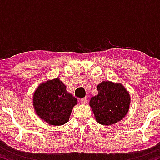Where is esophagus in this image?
I'll return each instance as SVG.
<instances>
[{
	"label": "esophagus",
	"instance_id": "34e87169",
	"mask_svg": "<svg viewBox=\"0 0 160 160\" xmlns=\"http://www.w3.org/2000/svg\"><path fill=\"white\" fill-rule=\"evenodd\" d=\"M80 102L82 104H86L88 102V98H81L80 99Z\"/></svg>",
	"mask_w": 160,
	"mask_h": 160
}]
</instances>
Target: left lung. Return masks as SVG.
<instances>
[{"mask_svg": "<svg viewBox=\"0 0 160 160\" xmlns=\"http://www.w3.org/2000/svg\"><path fill=\"white\" fill-rule=\"evenodd\" d=\"M98 94L92 97L89 105L95 119L100 125H111L126 116L131 103L130 94L122 84L103 81L97 86Z\"/></svg>", "mask_w": 160, "mask_h": 160, "instance_id": "8db88e82", "label": "left lung"}]
</instances>
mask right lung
<instances>
[{
	"mask_svg": "<svg viewBox=\"0 0 160 160\" xmlns=\"http://www.w3.org/2000/svg\"><path fill=\"white\" fill-rule=\"evenodd\" d=\"M32 103L40 119L51 125H62L69 122L72 110L78 102L57 77L38 85L33 94Z\"/></svg>",
	"mask_w": 160,
	"mask_h": 160,
	"instance_id": "obj_1",
	"label": "right lung"
}]
</instances>
